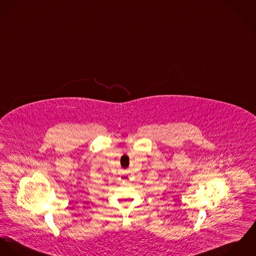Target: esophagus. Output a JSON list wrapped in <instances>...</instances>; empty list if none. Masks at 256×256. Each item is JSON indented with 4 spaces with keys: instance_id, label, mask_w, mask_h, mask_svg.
Segmentation results:
<instances>
[{
    "instance_id": "1",
    "label": "esophagus",
    "mask_w": 256,
    "mask_h": 256,
    "mask_svg": "<svg viewBox=\"0 0 256 256\" xmlns=\"http://www.w3.org/2000/svg\"><path fill=\"white\" fill-rule=\"evenodd\" d=\"M120 178H122V180H126H126H130V176H128V174H122Z\"/></svg>"
}]
</instances>
